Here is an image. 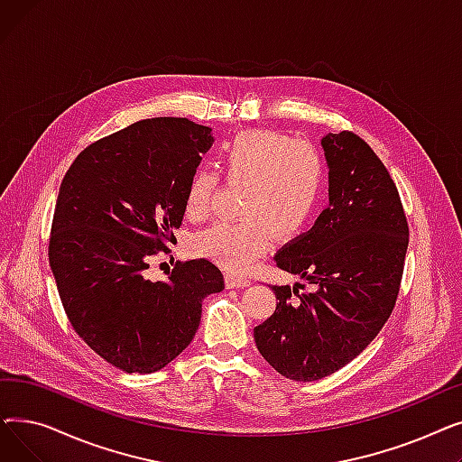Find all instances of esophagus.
Instances as JSON below:
<instances>
[{"instance_id": "1", "label": "esophagus", "mask_w": 462, "mask_h": 462, "mask_svg": "<svg viewBox=\"0 0 462 462\" xmlns=\"http://www.w3.org/2000/svg\"><path fill=\"white\" fill-rule=\"evenodd\" d=\"M253 281L247 275H241V273H228L226 275V284L228 288H244L249 286Z\"/></svg>"}]
</instances>
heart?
<instances>
[{
	"label": "heart",
	"instance_id": "1",
	"mask_svg": "<svg viewBox=\"0 0 462 462\" xmlns=\"http://www.w3.org/2000/svg\"><path fill=\"white\" fill-rule=\"evenodd\" d=\"M218 164L230 185H245L236 223H217L194 237V251L230 272H244L270 247L272 234L292 237L319 211L328 189V162L317 145L251 129L221 145ZM221 180L199 170L189 180L185 211L202 221L215 206Z\"/></svg>",
	"mask_w": 462,
	"mask_h": 462
}]
</instances>
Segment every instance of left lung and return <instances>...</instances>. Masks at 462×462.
I'll use <instances>...</instances> for the list:
<instances>
[{
  "instance_id": "obj_1",
  "label": "left lung",
  "mask_w": 462,
  "mask_h": 462,
  "mask_svg": "<svg viewBox=\"0 0 462 462\" xmlns=\"http://www.w3.org/2000/svg\"><path fill=\"white\" fill-rule=\"evenodd\" d=\"M322 145L329 208L275 254L309 286H272L275 312L254 328L263 359L298 382L329 376L369 346L397 303L408 249L397 185L371 145L352 131Z\"/></svg>"
}]
</instances>
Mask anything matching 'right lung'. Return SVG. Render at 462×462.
<instances>
[{
  "label": "right lung",
  "instance_id": "1",
  "mask_svg": "<svg viewBox=\"0 0 462 462\" xmlns=\"http://www.w3.org/2000/svg\"><path fill=\"white\" fill-rule=\"evenodd\" d=\"M211 129L187 117H153L89 143L61 181L48 260L67 319L116 369L148 374L194 338L202 300L221 292L206 258L176 262L152 281V256L174 244L185 192Z\"/></svg>",
  "mask_w": 462,
  "mask_h": 462
}]
</instances>
